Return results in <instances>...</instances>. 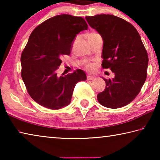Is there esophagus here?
Listing matches in <instances>:
<instances>
[{
	"label": "esophagus",
	"mask_w": 160,
	"mask_h": 160,
	"mask_svg": "<svg viewBox=\"0 0 160 160\" xmlns=\"http://www.w3.org/2000/svg\"><path fill=\"white\" fill-rule=\"evenodd\" d=\"M94 79V77L91 76V75H88V77H87V80H92Z\"/></svg>",
	"instance_id": "esophagus-1"
}]
</instances>
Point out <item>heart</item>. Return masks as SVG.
Instances as JSON below:
<instances>
[{"label": "heart", "instance_id": "heart-1", "mask_svg": "<svg viewBox=\"0 0 160 160\" xmlns=\"http://www.w3.org/2000/svg\"><path fill=\"white\" fill-rule=\"evenodd\" d=\"M85 68L86 70H88V71H92V70L94 69V64L89 63L85 64Z\"/></svg>", "mask_w": 160, "mask_h": 160}]
</instances>
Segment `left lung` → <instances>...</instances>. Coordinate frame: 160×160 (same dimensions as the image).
Here are the masks:
<instances>
[{
    "label": "left lung",
    "mask_w": 160,
    "mask_h": 160,
    "mask_svg": "<svg viewBox=\"0 0 160 160\" xmlns=\"http://www.w3.org/2000/svg\"><path fill=\"white\" fill-rule=\"evenodd\" d=\"M87 22L103 39V68L114 72L104 79L105 90L97 94L99 104L118 109L130 104L139 94L147 78L148 56L134 26L112 15L87 16Z\"/></svg>",
    "instance_id": "1"
}]
</instances>
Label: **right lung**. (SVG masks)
<instances>
[{"instance_id":"obj_1","label":"right lung","mask_w":160,"mask_h":160,"mask_svg":"<svg viewBox=\"0 0 160 160\" xmlns=\"http://www.w3.org/2000/svg\"><path fill=\"white\" fill-rule=\"evenodd\" d=\"M88 26L84 18L59 15L35 28L21 55V76L30 97L41 106L59 109L71 102L78 82L86 80L85 72L78 69L58 77L56 70L64 55H69L72 42Z\"/></svg>"}]
</instances>
